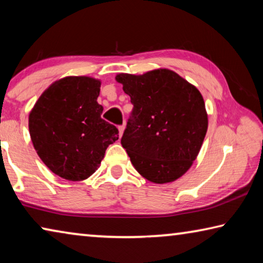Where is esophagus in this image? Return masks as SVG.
I'll return each mask as SVG.
<instances>
[{
	"instance_id": "34e87169",
	"label": "esophagus",
	"mask_w": 263,
	"mask_h": 263,
	"mask_svg": "<svg viewBox=\"0 0 263 263\" xmlns=\"http://www.w3.org/2000/svg\"><path fill=\"white\" fill-rule=\"evenodd\" d=\"M118 130H119V137H122L124 130H125V125H124V124H123V125H119Z\"/></svg>"
}]
</instances>
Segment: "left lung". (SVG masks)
Here are the masks:
<instances>
[{
  "mask_svg": "<svg viewBox=\"0 0 263 263\" xmlns=\"http://www.w3.org/2000/svg\"><path fill=\"white\" fill-rule=\"evenodd\" d=\"M116 81L133 104L121 140L133 167L153 183L177 180L194 163L206 135L202 94L167 68L117 74Z\"/></svg>",
  "mask_w": 263,
  "mask_h": 263,
  "instance_id": "1",
  "label": "left lung"
}]
</instances>
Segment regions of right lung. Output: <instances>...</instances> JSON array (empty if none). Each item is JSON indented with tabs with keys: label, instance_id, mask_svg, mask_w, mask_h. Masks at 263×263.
<instances>
[{
	"label": "right lung",
	"instance_id": "right-lung-1",
	"mask_svg": "<svg viewBox=\"0 0 263 263\" xmlns=\"http://www.w3.org/2000/svg\"><path fill=\"white\" fill-rule=\"evenodd\" d=\"M101 81L66 77L53 82L29 115V131L42 161L55 175L83 181L94 174L118 130L101 118Z\"/></svg>",
	"mask_w": 263,
	"mask_h": 263
}]
</instances>
